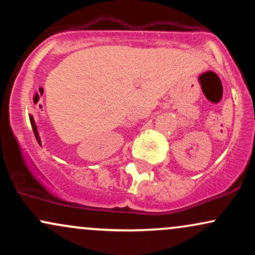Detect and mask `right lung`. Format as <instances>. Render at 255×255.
Here are the masks:
<instances>
[{"instance_id": "1", "label": "right lung", "mask_w": 255, "mask_h": 255, "mask_svg": "<svg viewBox=\"0 0 255 255\" xmlns=\"http://www.w3.org/2000/svg\"><path fill=\"white\" fill-rule=\"evenodd\" d=\"M30 121H31V126H32V129H33V133H34V136H36L38 144H40V139H39V135H38V130H37V126L34 124V120L32 116L30 115Z\"/></svg>"}]
</instances>
